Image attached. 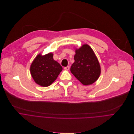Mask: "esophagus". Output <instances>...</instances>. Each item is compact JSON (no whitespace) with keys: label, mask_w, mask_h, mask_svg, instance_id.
Returning a JSON list of instances; mask_svg holds the SVG:
<instances>
[{"label":"esophagus","mask_w":134,"mask_h":134,"mask_svg":"<svg viewBox=\"0 0 134 134\" xmlns=\"http://www.w3.org/2000/svg\"><path fill=\"white\" fill-rule=\"evenodd\" d=\"M69 69H70V66H67L64 68V70H65L66 71H68Z\"/></svg>","instance_id":"1"}]
</instances>
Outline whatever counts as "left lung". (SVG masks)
<instances>
[{"mask_svg":"<svg viewBox=\"0 0 134 134\" xmlns=\"http://www.w3.org/2000/svg\"><path fill=\"white\" fill-rule=\"evenodd\" d=\"M74 62L70 71L74 76L85 86L95 82L101 74L99 61L92 48L88 44H83L79 48H75Z\"/></svg>","mask_w":134,"mask_h":134,"instance_id":"1","label":"left lung"}]
</instances>
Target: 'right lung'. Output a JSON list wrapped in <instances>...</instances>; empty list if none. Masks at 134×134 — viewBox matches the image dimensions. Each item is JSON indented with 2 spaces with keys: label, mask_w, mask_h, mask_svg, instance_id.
<instances>
[{
  "label": "right lung",
  "mask_w": 134,
  "mask_h": 134,
  "mask_svg": "<svg viewBox=\"0 0 134 134\" xmlns=\"http://www.w3.org/2000/svg\"><path fill=\"white\" fill-rule=\"evenodd\" d=\"M53 57L52 52L44 55L40 53L31 65L30 72L33 80L42 87L50 86L62 71V67Z\"/></svg>",
  "instance_id": "1"
}]
</instances>
